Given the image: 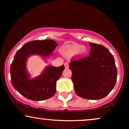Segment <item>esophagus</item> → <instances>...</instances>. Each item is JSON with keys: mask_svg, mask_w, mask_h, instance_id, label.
<instances>
[{"mask_svg": "<svg viewBox=\"0 0 129 129\" xmlns=\"http://www.w3.org/2000/svg\"><path fill=\"white\" fill-rule=\"evenodd\" d=\"M64 66H65V67H66V68H68V62H65Z\"/></svg>", "mask_w": 129, "mask_h": 129, "instance_id": "1", "label": "esophagus"}]
</instances>
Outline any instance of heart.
Segmentation results:
<instances>
[{
    "label": "heart",
    "instance_id": "b5f03b06",
    "mask_svg": "<svg viewBox=\"0 0 129 129\" xmlns=\"http://www.w3.org/2000/svg\"><path fill=\"white\" fill-rule=\"evenodd\" d=\"M87 48L86 46L79 43H74L67 47L65 50V55L68 57H71L78 55L80 57H83L87 54Z\"/></svg>",
    "mask_w": 129,
    "mask_h": 129
}]
</instances>
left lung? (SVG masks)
Wrapping results in <instances>:
<instances>
[{
    "mask_svg": "<svg viewBox=\"0 0 129 129\" xmlns=\"http://www.w3.org/2000/svg\"><path fill=\"white\" fill-rule=\"evenodd\" d=\"M89 45V56L71 61L69 68L76 94L84 99L97 100L107 96L114 87L117 70L108 49L98 44Z\"/></svg>",
    "mask_w": 129,
    "mask_h": 129,
    "instance_id": "8db88e82",
    "label": "left lung"
}]
</instances>
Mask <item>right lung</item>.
<instances>
[{"mask_svg":"<svg viewBox=\"0 0 129 129\" xmlns=\"http://www.w3.org/2000/svg\"><path fill=\"white\" fill-rule=\"evenodd\" d=\"M58 44L51 39L33 40L26 43L18 50L10 68L11 82L16 90L32 101H44L56 92V81L61 76L64 66H47L41 74L31 79L27 72V61L31 55L47 58L52 54Z\"/></svg>","mask_w":129,"mask_h":129,"instance_id":"obj_1","label":"right lung"}]
</instances>
